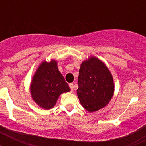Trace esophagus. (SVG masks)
I'll list each match as a JSON object with an SVG mask.
<instances>
[{
	"mask_svg": "<svg viewBox=\"0 0 146 146\" xmlns=\"http://www.w3.org/2000/svg\"><path fill=\"white\" fill-rule=\"evenodd\" d=\"M69 87H70V88H71V91H74V88H73V83H70V84H69Z\"/></svg>",
	"mask_w": 146,
	"mask_h": 146,
	"instance_id": "34e87169",
	"label": "esophagus"
}]
</instances>
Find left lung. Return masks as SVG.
Segmentation results:
<instances>
[{"instance_id":"obj_1","label":"left lung","mask_w":146,"mask_h":146,"mask_svg":"<svg viewBox=\"0 0 146 146\" xmlns=\"http://www.w3.org/2000/svg\"><path fill=\"white\" fill-rule=\"evenodd\" d=\"M114 91L113 75L104 62L95 56L82 62L77 94L86 110L92 113L104 108L113 98Z\"/></svg>"}]
</instances>
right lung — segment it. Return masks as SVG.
<instances>
[{
  "instance_id": "right-lung-1",
  "label": "right lung",
  "mask_w": 146,
  "mask_h": 146,
  "mask_svg": "<svg viewBox=\"0 0 146 146\" xmlns=\"http://www.w3.org/2000/svg\"><path fill=\"white\" fill-rule=\"evenodd\" d=\"M71 91L59 72L57 60H46L39 64L32 77L30 92L32 99L44 110L54 108L60 94Z\"/></svg>"
}]
</instances>
